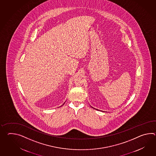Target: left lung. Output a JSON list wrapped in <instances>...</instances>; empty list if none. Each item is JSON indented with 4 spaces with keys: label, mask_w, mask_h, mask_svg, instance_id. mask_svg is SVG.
<instances>
[{
    "label": "left lung",
    "mask_w": 156,
    "mask_h": 156,
    "mask_svg": "<svg viewBox=\"0 0 156 156\" xmlns=\"http://www.w3.org/2000/svg\"><path fill=\"white\" fill-rule=\"evenodd\" d=\"M96 110H97V109H96Z\"/></svg>",
    "instance_id": "8db88e82"
}]
</instances>
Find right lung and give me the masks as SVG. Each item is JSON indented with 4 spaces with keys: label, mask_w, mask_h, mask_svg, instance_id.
I'll return each instance as SVG.
<instances>
[{
    "label": "right lung",
    "mask_w": 156,
    "mask_h": 156,
    "mask_svg": "<svg viewBox=\"0 0 156 156\" xmlns=\"http://www.w3.org/2000/svg\"><path fill=\"white\" fill-rule=\"evenodd\" d=\"M63 105H64V104H63Z\"/></svg>",
    "instance_id": "obj_1"
}]
</instances>
